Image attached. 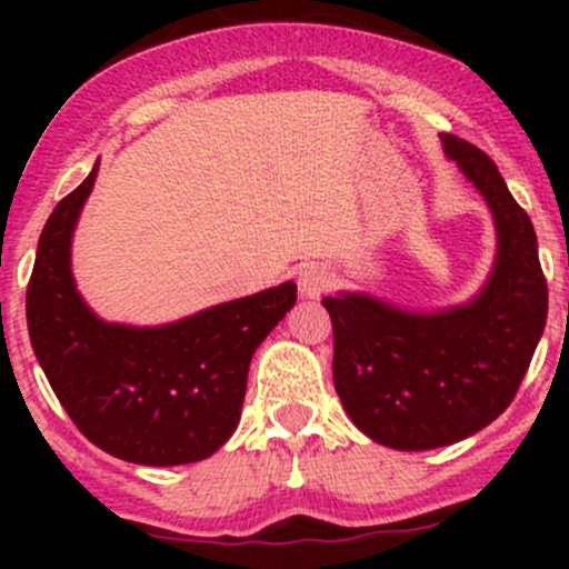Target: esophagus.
Returning a JSON list of instances; mask_svg holds the SVG:
<instances>
[{
  "label": "esophagus",
  "mask_w": 569,
  "mask_h": 569,
  "mask_svg": "<svg viewBox=\"0 0 569 569\" xmlns=\"http://www.w3.org/2000/svg\"><path fill=\"white\" fill-rule=\"evenodd\" d=\"M297 286H300L302 297L317 300V297L325 295V291L332 286V272L325 267V263L311 261L297 272Z\"/></svg>",
  "instance_id": "obj_1"
}]
</instances>
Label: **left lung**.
Segmentation results:
<instances>
[{
  "label": "left lung",
  "mask_w": 569,
  "mask_h": 569,
  "mask_svg": "<svg viewBox=\"0 0 569 569\" xmlns=\"http://www.w3.org/2000/svg\"><path fill=\"white\" fill-rule=\"evenodd\" d=\"M446 153L490 203L498 258L470 306L410 313L363 295L325 297L332 380L360 432L399 451L457 443L496 421L518 393L548 319L537 233L496 162L446 134Z\"/></svg>",
  "instance_id": "left-lung-1"
}]
</instances>
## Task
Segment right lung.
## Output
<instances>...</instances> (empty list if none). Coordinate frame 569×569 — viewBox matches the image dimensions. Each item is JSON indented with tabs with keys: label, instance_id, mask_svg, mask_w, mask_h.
I'll return each instance as SVG.
<instances>
[{
	"label": "right lung",
	"instance_id": "right-lung-1",
	"mask_svg": "<svg viewBox=\"0 0 569 569\" xmlns=\"http://www.w3.org/2000/svg\"><path fill=\"white\" fill-rule=\"evenodd\" d=\"M99 164L46 220L27 286L36 358L79 432L118 460L187 465L233 435L258 343L297 286L258 291L164 327L96 319L71 278V233Z\"/></svg>",
	"mask_w": 569,
	"mask_h": 569
}]
</instances>
